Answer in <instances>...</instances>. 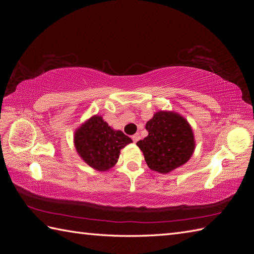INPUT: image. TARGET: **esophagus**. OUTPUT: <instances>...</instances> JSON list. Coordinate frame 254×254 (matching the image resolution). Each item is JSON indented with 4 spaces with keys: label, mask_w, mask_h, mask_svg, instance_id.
Listing matches in <instances>:
<instances>
[{
    "label": "esophagus",
    "mask_w": 254,
    "mask_h": 254,
    "mask_svg": "<svg viewBox=\"0 0 254 254\" xmlns=\"http://www.w3.org/2000/svg\"><path fill=\"white\" fill-rule=\"evenodd\" d=\"M141 139V136H140V134L139 133H135V134H133L132 135V141L134 142V143H136L137 141H139Z\"/></svg>",
    "instance_id": "34e87169"
}]
</instances>
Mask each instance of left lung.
<instances>
[{
	"label": "left lung",
	"mask_w": 254,
	"mask_h": 254,
	"mask_svg": "<svg viewBox=\"0 0 254 254\" xmlns=\"http://www.w3.org/2000/svg\"><path fill=\"white\" fill-rule=\"evenodd\" d=\"M148 135L136 143L150 170L167 174L186 164L195 150V136L181 114L160 110L146 123Z\"/></svg>",
	"instance_id": "left-lung-1"
}]
</instances>
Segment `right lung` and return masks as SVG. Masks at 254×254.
<instances>
[{"instance_id":"add662e5","label":"right lung","mask_w":254,"mask_h":254,"mask_svg":"<svg viewBox=\"0 0 254 254\" xmlns=\"http://www.w3.org/2000/svg\"><path fill=\"white\" fill-rule=\"evenodd\" d=\"M132 143L121 130L110 127L101 115H93L75 130L74 145L78 156L98 172H107L117 164L121 149Z\"/></svg>"}]
</instances>
